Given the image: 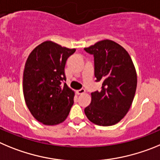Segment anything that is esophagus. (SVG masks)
Segmentation results:
<instances>
[{
  "mask_svg": "<svg viewBox=\"0 0 160 160\" xmlns=\"http://www.w3.org/2000/svg\"><path fill=\"white\" fill-rule=\"evenodd\" d=\"M77 94H79V95L83 94V93H85V89L81 88V89H80V90H77Z\"/></svg>",
  "mask_w": 160,
  "mask_h": 160,
  "instance_id": "34e87169",
  "label": "esophagus"
}]
</instances>
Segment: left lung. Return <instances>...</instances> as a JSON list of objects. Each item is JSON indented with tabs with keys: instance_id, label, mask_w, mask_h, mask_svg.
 I'll list each match as a JSON object with an SVG mask.
<instances>
[{
	"instance_id": "left-lung-1",
	"label": "left lung",
	"mask_w": 160,
	"mask_h": 160,
	"mask_svg": "<svg viewBox=\"0 0 160 160\" xmlns=\"http://www.w3.org/2000/svg\"><path fill=\"white\" fill-rule=\"evenodd\" d=\"M84 50L94 57L96 81L102 82L101 90L91 93L92 101L84 113L96 125L116 124L128 113L136 94L137 75L132 58L111 40L99 41Z\"/></svg>"
}]
</instances>
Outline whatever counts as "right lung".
Instances as JSON below:
<instances>
[{
    "label": "right lung",
    "mask_w": 160,
    "mask_h": 160,
    "mask_svg": "<svg viewBox=\"0 0 160 160\" xmlns=\"http://www.w3.org/2000/svg\"><path fill=\"white\" fill-rule=\"evenodd\" d=\"M75 52L48 41L36 47L27 59L23 76L24 100L31 114L43 124H59L69 114L75 94L64 83V68Z\"/></svg>",
    "instance_id": "add662e5"
}]
</instances>
